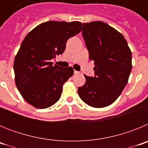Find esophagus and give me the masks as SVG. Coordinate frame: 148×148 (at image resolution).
I'll return each instance as SVG.
<instances>
[{
	"label": "esophagus",
	"instance_id": "1",
	"mask_svg": "<svg viewBox=\"0 0 148 148\" xmlns=\"http://www.w3.org/2000/svg\"><path fill=\"white\" fill-rule=\"evenodd\" d=\"M79 72L78 71H76V70H75V71H74V74H75V75H77V74H79Z\"/></svg>",
	"mask_w": 148,
	"mask_h": 148
}]
</instances>
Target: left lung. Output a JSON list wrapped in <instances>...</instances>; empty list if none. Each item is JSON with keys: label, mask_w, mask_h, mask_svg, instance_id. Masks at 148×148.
Listing matches in <instances>:
<instances>
[{"label": "left lung", "mask_w": 148, "mask_h": 148, "mask_svg": "<svg viewBox=\"0 0 148 148\" xmlns=\"http://www.w3.org/2000/svg\"><path fill=\"white\" fill-rule=\"evenodd\" d=\"M82 35L94 61V75H84L86 82L78 88L84 102L101 108L113 104L128 82L132 53L122 35L102 21L83 23Z\"/></svg>", "instance_id": "obj_1"}]
</instances>
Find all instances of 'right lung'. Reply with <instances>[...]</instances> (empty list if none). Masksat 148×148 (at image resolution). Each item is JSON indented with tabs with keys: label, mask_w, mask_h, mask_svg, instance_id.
I'll list each match as a JSON object with an SVG mask.
<instances>
[{
	"label": "right lung",
	"mask_w": 148,
	"mask_h": 148,
	"mask_svg": "<svg viewBox=\"0 0 148 148\" xmlns=\"http://www.w3.org/2000/svg\"><path fill=\"white\" fill-rule=\"evenodd\" d=\"M78 21H47L39 24L23 40L14 61L15 84L22 97L39 109L56 104L63 84L73 75L71 66L50 62L62 54L70 38L81 32Z\"/></svg>",
	"instance_id": "add662e5"
}]
</instances>
